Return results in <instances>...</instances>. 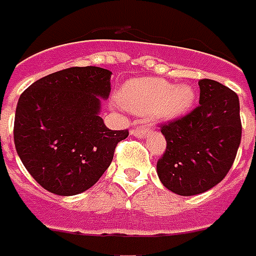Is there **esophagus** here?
<instances>
[{
	"mask_svg": "<svg viewBox=\"0 0 256 256\" xmlns=\"http://www.w3.org/2000/svg\"><path fill=\"white\" fill-rule=\"evenodd\" d=\"M148 132H150V128L144 124V126H138V128H133L132 130V134L136 136V137H146Z\"/></svg>",
	"mask_w": 256,
	"mask_h": 256,
	"instance_id": "esophagus-1",
	"label": "esophagus"
}]
</instances>
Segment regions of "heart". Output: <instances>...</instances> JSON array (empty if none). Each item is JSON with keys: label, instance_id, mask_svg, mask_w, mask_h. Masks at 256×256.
<instances>
[{"label": "heart", "instance_id": "heart-1", "mask_svg": "<svg viewBox=\"0 0 256 256\" xmlns=\"http://www.w3.org/2000/svg\"><path fill=\"white\" fill-rule=\"evenodd\" d=\"M194 92L188 85L175 86L158 78H136L122 86L119 102L138 114H154L161 119H174L192 106Z\"/></svg>", "mask_w": 256, "mask_h": 256}]
</instances>
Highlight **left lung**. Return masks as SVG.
Masks as SVG:
<instances>
[{"label": "left lung", "mask_w": 256, "mask_h": 256, "mask_svg": "<svg viewBox=\"0 0 256 256\" xmlns=\"http://www.w3.org/2000/svg\"><path fill=\"white\" fill-rule=\"evenodd\" d=\"M199 88V106L160 126L166 147L157 174L166 189L180 196L203 194L222 182L241 142L237 94L208 78Z\"/></svg>", "instance_id": "left-lung-1"}]
</instances>
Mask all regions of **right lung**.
<instances>
[{
	"label": "right lung",
	"instance_id": "1",
	"mask_svg": "<svg viewBox=\"0 0 256 256\" xmlns=\"http://www.w3.org/2000/svg\"><path fill=\"white\" fill-rule=\"evenodd\" d=\"M110 71L70 67L48 74L19 96L14 142L22 164L52 194L71 196L94 186L128 130H110L99 116L110 92Z\"/></svg>",
	"mask_w": 256,
	"mask_h": 256
}]
</instances>
